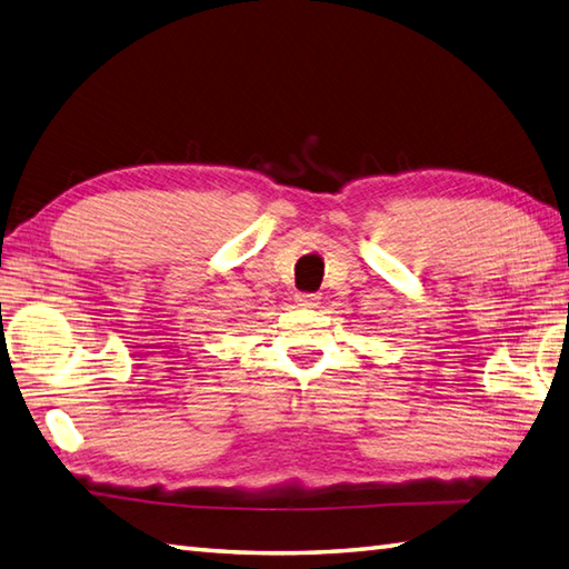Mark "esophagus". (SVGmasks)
Masks as SVG:
<instances>
[{
	"label": "esophagus",
	"instance_id": "esophagus-1",
	"mask_svg": "<svg viewBox=\"0 0 569 569\" xmlns=\"http://www.w3.org/2000/svg\"><path fill=\"white\" fill-rule=\"evenodd\" d=\"M296 300H298V306H303V308H316L320 296L318 293H298Z\"/></svg>",
	"mask_w": 569,
	"mask_h": 569
}]
</instances>
